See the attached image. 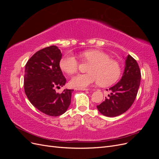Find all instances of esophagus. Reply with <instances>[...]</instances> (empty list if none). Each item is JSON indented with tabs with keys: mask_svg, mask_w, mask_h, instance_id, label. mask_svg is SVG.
I'll return each instance as SVG.
<instances>
[{
	"mask_svg": "<svg viewBox=\"0 0 159 159\" xmlns=\"http://www.w3.org/2000/svg\"><path fill=\"white\" fill-rule=\"evenodd\" d=\"M75 90H80V91H88V90H89V89H88V88H75Z\"/></svg>",
	"mask_w": 159,
	"mask_h": 159,
	"instance_id": "34e87169",
	"label": "esophagus"
}]
</instances>
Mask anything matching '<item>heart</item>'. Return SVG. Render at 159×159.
I'll return each instance as SVG.
<instances>
[{
  "mask_svg": "<svg viewBox=\"0 0 159 159\" xmlns=\"http://www.w3.org/2000/svg\"><path fill=\"white\" fill-rule=\"evenodd\" d=\"M80 58L84 62H89V74L74 76L70 81L72 87L85 88L93 84H100L103 87L114 84L121 74L119 62L109 57V56L99 50H88L81 52ZM80 63L73 55L67 54L60 61V69L67 74H73L78 71Z\"/></svg>",
  "mask_w": 159,
  "mask_h": 159,
  "instance_id": "b5f03b06",
  "label": "heart"
}]
</instances>
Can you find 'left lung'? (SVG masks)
<instances>
[{
	"label": "left lung",
	"mask_w": 159,
	"mask_h": 159,
	"mask_svg": "<svg viewBox=\"0 0 159 159\" xmlns=\"http://www.w3.org/2000/svg\"><path fill=\"white\" fill-rule=\"evenodd\" d=\"M141 71L137 61L128 55L121 79L110 88V95L97 105L99 111L106 117H116L125 113L133 103L141 82Z\"/></svg>",
	"instance_id": "left-lung-1"
}]
</instances>
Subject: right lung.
<instances>
[{
	"label": "right lung",
	"instance_id": "obj_1",
	"mask_svg": "<svg viewBox=\"0 0 159 159\" xmlns=\"http://www.w3.org/2000/svg\"><path fill=\"white\" fill-rule=\"evenodd\" d=\"M61 56L57 46L46 47L36 52L25 66L24 87L28 100L41 112L53 117L68 110L74 91L66 89L58 93L55 90L66 82L60 67Z\"/></svg>",
	"mask_w": 159,
	"mask_h": 159
}]
</instances>
